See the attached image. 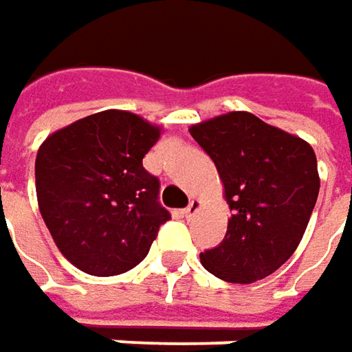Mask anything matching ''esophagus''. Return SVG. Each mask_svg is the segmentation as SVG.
Segmentation results:
<instances>
[{
	"mask_svg": "<svg viewBox=\"0 0 352 352\" xmlns=\"http://www.w3.org/2000/svg\"><path fill=\"white\" fill-rule=\"evenodd\" d=\"M200 210V200H190V204H188V208L184 210V216L190 220L196 212Z\"/></svg>",
	"mask_w": 352,
	"mask_h": 352,
	"instance_id": "1",
	"label": "esophagus"
}]
</instances>
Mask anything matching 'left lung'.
<instances>
[{"label": "left lung", "mask_w": 352, "mask_h": 352, "mask_svg": "<svg viewBox=\"0 0 352 352\" xmlns=\"http://www.w3.org/2000/svg\"><path fill=\"white\" fill-rule=\"evenodd\" d=\"M194 140L214 160L232 218L202 265L230 283H254L279 270L307 230L319 196L315 152L305 140L252 113L194 124Z\"/></svg>", "instance_id": "obj_1"}]
</instances>
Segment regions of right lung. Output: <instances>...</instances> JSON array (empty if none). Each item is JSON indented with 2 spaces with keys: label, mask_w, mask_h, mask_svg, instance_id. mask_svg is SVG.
Listing matches in <instances>:
<instances>
[{
  "label": "right lung",
  "mask_w": 352,
  "mask_h": 352,
  "mask_svg": "<svg viewBox=\"0 0 352 352\" xmlns=\"http://www.w3.org/2000/svg\"><path fill=\"white\" fill-rule=\"evenodd\" d=\"M160 129L126 111H102L47 136L35 160L39 212L77 270L109 277L138 265L162 223L160 180L142 158Z\"/></svg>",
  "instance_id": "obj_1"
}]
</instances>
